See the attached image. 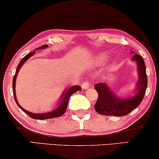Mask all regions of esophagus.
<instances>
[{
  "label": "esophagus",
  "instance_id": "1",
  "mask_svg": "<svg viewBox=\"0 0 159 159\" xmlns=\"http://www.w3.org/2000/svg\"><path fill=\"white\" fill-rule=\"evenodd\" d=\"M90 86H90L89 82H88L87 80H85V81L81 84V87L83 89H88Z\"/></svg>",
  "mask_w": 159,
  "mask_h": 159
}]
</instances>
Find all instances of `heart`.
<instances>
[{"mask_svg":"<svg viewBox=\"0 0 159 159\" xmlns=\"http://www.w3.org/2000/svg\"><path fill=\"white\" fill-rule=\"evenodd\" d=\"M106 58V56L104 53H99L96 56V58L94 59V64L96 65H100L105 61Z\"/></svg>","mask_w":159,"mask_h":159,"instance_id":"heart-1","label":"heart"}]
</instances>
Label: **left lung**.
<instances>
[{"label":"left lung","instance_id":"1","mask_svg":"<svg viewBox=\"0 0 159 159\" xmlns=\"http://www.w3.org/2000/svg\"><path fill=\"white\" fill-rule=\"evenodd\" d=\"M131 53H134L131 51ZM132 61H136L138 66L139 80L136 85L137 93L128 98H120L112 92L107 84L98 83L95 85V89L98 92V100L94 108L99 114L113 116H124L131 112L143 100L147 88V75L146 66L142 57L139 54L133 56Z\"/></svg>","mask_w":159,"mask_h":159}]
</instances>
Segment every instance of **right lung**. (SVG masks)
<instances>
[{"label":"right lung","mask_w":159,"mask_h":159,"mask_svg":"<svg viewBox=\"0 0 159 159\" xmlns=\"http://www.w3.org/2000/svg\"><path fill=\"white\" fill-rule=\"evenodd\" d=\"M48 46L47 45H43L39 48H38V49H43L45 48H47ZM35 53L34 52H31V53L27 54L24 58H23L20 63H19L18 66L16 69V74L13 77V96H14V100H15L16 103L17 105L21 108V110L24 111V112L26 113L27 115L29 116L30 118H34V119H39V120H44V119H48V118H56V117H60L62 116L63 113L66 112V108H67L68 106V101H69L70 97L71 96V95H73L75 92L79 91V90L81 89V87L80 86H73L69 88L67 91H65L63 92L62 95H61L60 98H59V106H58V108H56L55 110L51 111V112L48 113H34L30 112V111H28L24 108H23L21 106L19 105V103L17 101V98H16V77H17L18 73L19 72V70L20 68L22 67V66L24 64V63L30 57H31Z\"/></svg>","instance_id":"add662e5"}]
</instances>
